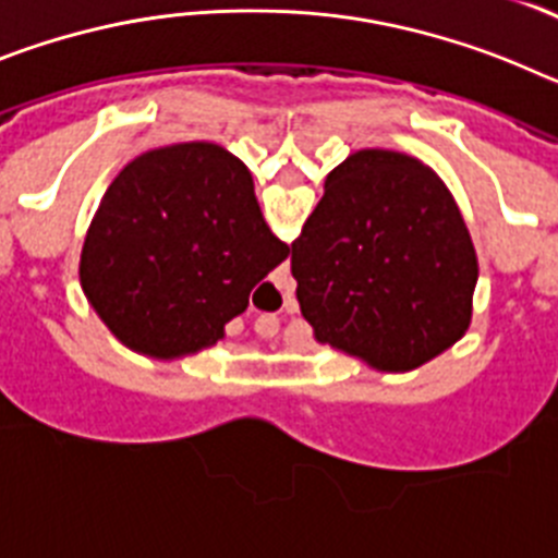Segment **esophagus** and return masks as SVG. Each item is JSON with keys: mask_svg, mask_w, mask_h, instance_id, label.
<instances>
[{"mask_svg": "<svg viewBox=\"0 0 558 558\" xmlns=\"http://www.w3.org/2000/svg\"><path fill=\"white\" fill-rule=\"evenodd\" d=\"M256 332H259V338H274V335L279 332V322H276V318H265V322H256Z\"/></svg>", "mask_w": 558, "mask_h": 558, "instance_id": "34e87169", "label": "esophagus"}]
</instances>
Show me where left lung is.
<instances>
[{"label":"left lung","mask_w":558,"mask_h":558,"mask_svg":"<svg viewBox=\"0 0 558 558\" xmlns=\"http://www.w3.org/2000/svg\"><path fill=\"white\" fill-rule=\"evenodd\" d=\"M315 340L379 372H411L472 322L477 256L456 198L405 153L357 150L290 245Z\"/></svg>","instance_id":"obj_1"}]
</instances>
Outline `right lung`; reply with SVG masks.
<instances>
[{"mask_svg":"<svg viewBox=\"0 0 558 558\" xmlns=\"http://www.w3.org/2000/svg\"><path fill=\"white\" fill-rule=\"evenodd\" d=\"M288 254L248 167L186 142L142 153L111 181L83 243L81 284L122 343L179 357L218 343Z\"/></svg>","mask_w":558,"mask_h":558,"instance_id":"right-lung-1","label":"right lung"}]
</instances>
